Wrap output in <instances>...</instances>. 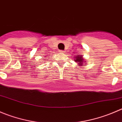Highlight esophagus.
<instances>
[{
    "label": "esophagus",
    "instance_id": "esophagus-1",
    "mask_svg": "<svg viewBox=\"0 0 122 122\" xmlns=\"http://www.w3.org/2000/svg\"><path fill=\"white\" fill-rule=\"evenodd\" d=\"M64 51H62V50H60V53H62V54H64Z\"/></svg>",
    "mask_w": 122,
    "mask_h": 122
}]
</instances>
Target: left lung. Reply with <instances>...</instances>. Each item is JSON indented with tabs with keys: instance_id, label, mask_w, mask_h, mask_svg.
I'll return each instance as SVG.
<instances>
[{
	"instance_id": "left-lung-1",
	"label": "left lung",
	"mask_w": 122,
	"mask_h": 122,
	"mask_svg": "<svg viewBox=\"0 0 122 122\" xmlns=\"http://www.w3.org/2000/svg\"><path fill=\"white\" fill-rule=\"evenodd\" d=\"M74 58H75L74 61L77 62L78 65H81V66H83V62L84 61V59L83 58L82 55H77V56H75Z\"/></svg>"
}]
</instances>
